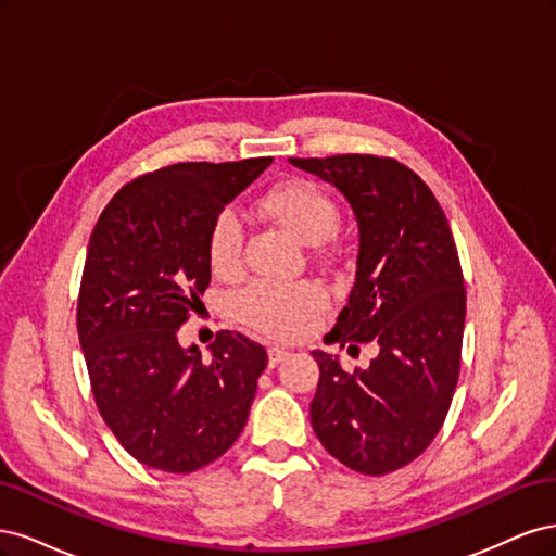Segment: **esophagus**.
<instances>
[{
    "mask_svg": "<svg viewBox=\"0 0 556 556\" xmlns=\"http://www.w3.org/2000/svg\"><path fill=\"white\" fill-rule=\"evenodd\" d=\"M288 355H290V352L282 350V348H268V366L276 368L280 362L288 359Z\"/></svg>",
    "mask_w": 556,
    "mask_h": 556,
    "instance_id": "esophagus-1",
    "label": "esophagus"
}]
</instances>
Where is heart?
<instances>
[{
  "label": "heart",
  "mask_w": 556,
  "mask_h": 556,
  "mask_svg": "<svg viewBox=\"0 0 556 556\" xmlns=\"http://www.w3.org/2000/svg\"><path fill=\"white\" fill-rule=\"evenodd\" d=\"M262 213L296 241L323 243L339 225L336 201L311 180H288L268 190L260 201ZM243 229L231 211L220 213L208 239L213 271L231 278L241 271ZM325 292L311 282L299 285H250L233 299V308L243 323L274 339H292L325 308Z\"/></svg>",
  "instance_id": "1"
}]
</instances>
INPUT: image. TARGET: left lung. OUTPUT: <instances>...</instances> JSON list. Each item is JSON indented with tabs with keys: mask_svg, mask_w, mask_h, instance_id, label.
Wrapping results in <instances>:
<instances>
[{
	"mask_svg": "<svg viewBox=\"0 0 556 556\" xmlns=\"http://www.w3.org/2000/svg\"><path fill=\"white\" fill-rule=\"evenodd\" d=\"M290 164L333 185L359 231L355 285L325 341L378 343V357L355 374L313 350V431L357 473H392L441 431L459 378L466 292L447 217L427 182L396 160L336 155Z\"/></svg>",
	"mask_w": 556,
	"mask_h": 556,
	"instance_id": "8db88e82",
	"label": "left lung"
}]
</instances>
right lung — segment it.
<instances>
[{
  "instance_id": "obj_1",
  "label": "right lung",
  "mask_w": 556,
  "mask_h": 556,
  "mask_svg": "<svg viewBox=\"0 0 556 556\" xmlns=\"http://www.w3.org/2000/svg\"><path fill=\"white\" fill-rule=\"evenodd\" d=\"M271 157L185 162L117 192L90 237L78 294V339L97 408L141 464L192 473L239 439L266 350L239 331L182 348L178 329L211 282L217 217Z\"/></svg>"
}]
</instances>
